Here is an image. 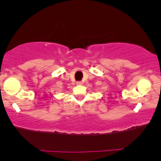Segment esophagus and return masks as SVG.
<instances>
[{
    "label": "esophagus",
    "mask_w": 161,
    "mask_h": 161,
    "mask_svg": "<svg viewBox=\"0 0 161 161\" xmlns=\"http://www.w3.org/2000/svg\"><path fill=\"white\" fill-rule=\"evenodd\" d=\"M82 82H76L77 86H80V85H82Z\"/></svg>",
    "instance_id": "1"
}]
</instances>
